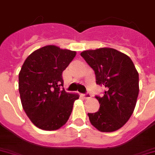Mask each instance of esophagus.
Listing matches in <instances>:
<instances>
[{"instance_id": "1", "label": "esophagus", "mask_w": 155, "mask_h": 155, "mask_svg": "<svg viewBox=\"0 0 155 155\" xmlns=\"http://www.w3.org/2000/svg\"><path fill=\"white\" fill-rule=\"evenodd\" d=\"M81 97L83 98H85V99H89V98H91V95L90 94H81Z\"/></svg>"}]
</instances>
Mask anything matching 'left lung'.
I'll return each mask as SVG.
<instances>
[{
    "instance_id": "left-lung-1",
    "label": "left lung",
    "mask_w": 155,
    "mask_h": 155,
    "mask_svg": "<svg viewBox=\"0 0 155 155\" xmlns=\"http://www.w3.org/2000/svg\"><path fill=\"white\" fill-rule=\"evenodd\" d=\"M81 57L93 69L97 84L105 86L100 108L88 113L89 121L101 132L121 128L132 115L139 95V73L130 57L109 47L87 50Z\"/></svg>"
}]
</instances>
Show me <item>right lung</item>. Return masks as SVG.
<instances>
[{
    "instance_id": "add662e5",
    "label": "right lung",
    "mask_w": 155,
    "mask_h": 155,
    "mask_svg": "<svg viewBox=\"0 0 155 155\" xmlns=\"http://www.w3.org/2000/svg\"><path fill=\"white\" fill-rule=\"evenodd\" d=\"M76 51L47 45L27 58L19 74L23 108L33 124L45 131L62 127L70 118L78 93H67L62 74Z\"/></svg>"
}]
</instances>
